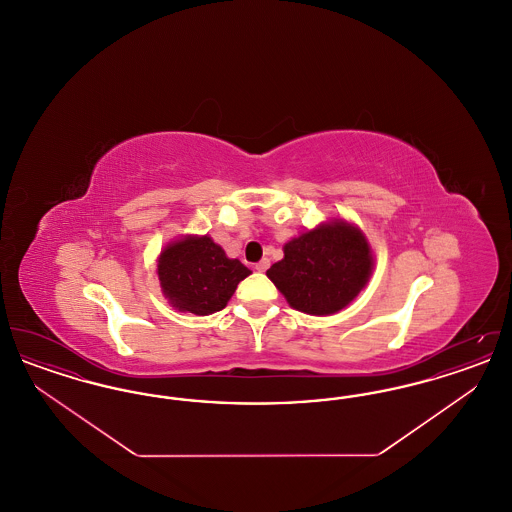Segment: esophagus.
<instances>
[{
  "mask_svg": "<svg viewBox=\"0 0 512 512\" xmlns=\"http://www.w3.org/2000/svg\"><path fill=\"white\" fill-rule=\"evenodd\" d=\"M268 267H270V261H268V259H261V261L255 265V270H257V272H265Z\"/></svg>",
  "mask_w": 512,
  "mask_h": 512,
  "instance_id": "1",
  "label": "esophagus"
}]
</instances>
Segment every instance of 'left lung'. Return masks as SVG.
Masks as SVG:
<instances>
[{
    "label": "left lung",
    "mask_w": 512,
    "mask_h": 512,
    "mask_svg": "<svg viewBox=\"0 0 512 512\" xmlns=\"http://www.w3.org/2000/svg\"><path fill=\"white\" fill-rule=\"evenodd\" d=\"M365 234L347 220H330L284 245V259L267 276L290 307L326 317L347 307L372 274Z\"/></svg>",
    "instance_id": "1"
}]
</instances>
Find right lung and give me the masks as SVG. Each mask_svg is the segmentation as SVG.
Wrapping results in <instances>:
<instances>
[{"label": "right lung", "mask_w": 512, "mask_h": 512, "mask_svg": "<svg viewBox=\"0 0 512 512\" xmlns=\"http://www.w3.org/2000/svg\"><path fill=\"white\" fill-rule=\"evenodd\" d=\"M161 292L174 309L197 317L222 311L251 270L228 259L209 236H186L167 245L157 261Z\"/></svg>", "instance_id": "add662e5"}]
</instances>
